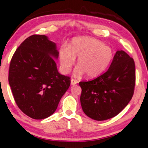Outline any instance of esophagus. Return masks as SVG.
Listing matches in <instances>:
<instances>
[{"label": "esophagus", "mask_w": 148, "mask_h": 148, "mask_svg": "<svg viewBox=\"0 0 148 148\" xmlns=\"http://www.w3.org/2000/svg\"><path fill=\"white\" fill-rule=\"evenodd\" d=\"M77 83V80L74 79H71V85H74V84H76Z\"/></svg>", "instance_id": "34e87169"}]
</instances>
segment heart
<instances>
[{
  "label": "heart",
  "mask_w": 148,
  "mask_h": 148,
  "mask_svg": "<svg viewBox=\"0 0 148 148\" xmlns=\"http://www.w3.org/2000/svg\"><path fill=\"white\" fill-rule=\"evenodd\" d=\"M59 59L63 72L68 73L77 59L76 75L84 72L93 78L100 75L110 66L114 57L112 49L102 41L91 37H78L71 40L69 47L59 49Z\"/></svg>",
  "instance_id": "b5f03b06"
}]
</instances>
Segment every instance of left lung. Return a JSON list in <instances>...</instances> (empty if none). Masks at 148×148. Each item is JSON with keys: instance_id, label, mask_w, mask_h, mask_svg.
Listing matches in <instances>:
<instances>
[{"instance_id": "left-lung-1", "label": "left lung", "mask_w": 148, "mask_h": 148, "mask_svg": "<svg viewBox=\"0 0 148 148\" xmlns=\"http://www.w3.org/2000/svg\"><path fill=\"white\" fill-rule=\"evenodd\" d=\"M84 112L93 120L102 121L119 114L132 99L135 86L134 59L117 51L110 68L97 78L79 83Z\"/></svg>"}]
</instances>
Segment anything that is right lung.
I'll return each mask as SVG.
<instances>
[{
	"label": "right lung",
	"instance_id": "1",
	"mask_svg": "<svg viewBox=\"0 0 148 148\" xmlns=\"http://www.w3.org/2000/svg\"><path fill=\"white\" fill-rule=\"evenodd\" d=\"M58 56L56 44L38 34L23 41L12 56L8 82L18 108L31 118L51 115L69 87L70 77L57 70L53 57Z\"/></svg>",
	"mask_w": 148,
	"mask_h": 148
}]
</instances>
